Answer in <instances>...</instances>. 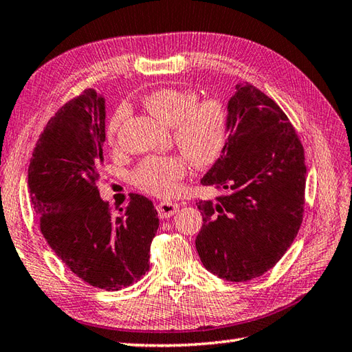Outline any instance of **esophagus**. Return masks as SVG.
<instances>
[{
	"instance_id": "esophagus-1",
	"label": "esophagus",
	"mask_w": 352,
	"mask_h": 352,
	"mask_svg": "<svg viewBox=\"0 0 352 352\" xmlns=\"http://www.w3.org/2000/svg\"><path fill=\"white\" fill-rule=\"evenodd\" d=\"M178 208H180V206L174 201H162L157 204V212L160 218H170L174 213H177Z\"/></svg>"
}]
</instances>
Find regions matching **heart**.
<instances>
[{
  "label": "heart",
  "instance_id": "obj_1",
  "mask_svg": "<svg viewBox=\"0 0 352 352\" xmlns=\"http://www.w3.org/2000/svg\"><path fill=\"white\" fill-rule=\"evenodd\" d=\"M143 107L157 120L172 126V135L178 149L198 168L215 163L223 154L229 120L224 105L217 99L199 100L192 89L162 88L143 99ZM128 116L120 107L108 126V139L114 142ZM188 172L183 155H153L140 162L134 170V183L144 192L169 197L178 188V182Z\"/></svg>",
  "mask_w": 352,
  "mask_h": 352
}]
</instances>
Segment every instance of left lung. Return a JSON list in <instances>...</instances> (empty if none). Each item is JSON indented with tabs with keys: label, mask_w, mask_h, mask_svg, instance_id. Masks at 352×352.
I'll return each instance as SVG.
<instances>
[{
	"label": "left lung",
	"mask_w": 352,
	"mask_h": 352,
	"mask_svg": "<svg viewBox=\"0 0 352 352\" xmlns=\"http://www.w3.org/2000/svg\"><path fill=\"white\" fill-rule=\"evenodd\" d=\"M235 89L224 151L201 178L226 194L197 203L203 226L195 247L210 273L245 282L276 265L298 235L307 166L304 146L276 102L247 82Z\"/></svg>",
	"instance_id": "obj_1"
}]
</instances>
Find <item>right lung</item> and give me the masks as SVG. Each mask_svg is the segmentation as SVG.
Returning a JSON list of instances; mask_svg holds the SVG:
<instances>
[{
    "label": "right lung",
    "instance_id": "obj_1",
    "mask_svg": "<svg viewBox=\"0 0 352 352\" xmlns=\"http://www.w3.org/2000/svg\"><path fill=\"white\" fill-rule=\"evenodd\" d=\"M105 98L88 88L58 109L29 166L33 209L48 245L87 284L117 292L149 270L158 215L131 194L117 215L98 189L105 142Z\"/></svg>",
    "mask_w": 352,
    "mask_h": 352
}]
</instances>
